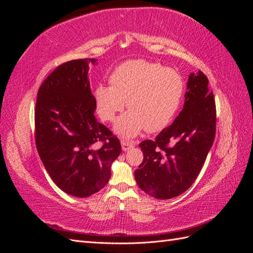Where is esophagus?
Returning <instances> with one entry per match:
<instances>
[{
    "instance_id": "1",
    "label": "esophagus",
    "mask_w": 253,
    "mask_h": 253,
    "mask_svg": "<svg viewBox=\"0 0 253 253\" xmlns=\"http://www.w3.org/2000/svg\"><path fill=\"white\" fill-rule=\"evenodd\" d=\"M135 141L133 140H126V139H122L121 140V147H122V150L124 151H127L128 149L133 148L135 145Z\"/></svg>"
}]
</instances>
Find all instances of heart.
Here are the masks:
<instances>
[{
  "label": "heart",
  "mask_w": 253,
  "mask_h": 253,
  "mask_svg": "<svg viewBox=\"0 0 253 253\" xmlns=\"http://www.w3.org/2000/svg\"><path fill=\"white\" fill-rule=\"evenodd\" d=\"M111 85L95 88L96 110L104 121H113L117 113L129 110L116 121L119 135L134 137L142 129L155 133L164 129L177 113L185 94L181 76L171 68L144 60L120 64L110 77Z\"/></svg>",
  "instance_id": "heart-1"
}]
</instances>
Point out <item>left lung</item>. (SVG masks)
I'll return each instance as SVG.
<instances>
[{
    "mask_svg": "<svg viewBox=\"0 0 253 253\" xmlns=\"http://www.w3.org/2000/svg\"><path fill=\"white\" fill-rule=\"evenodd\" d=\"M208 83L203 72L190 74L177 118L154 140L139 143L143 160L135 179L147 194L158 200L178 196L200 174L216 131L215 101Z\"/></svg>",
    "mask_w": 253,
    "mask_h": 253,
    "instance_id": "8db88e82",
    "label": "left lung"
}]
</instances>
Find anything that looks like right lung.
I'll return each instance as SVG.
<instances>
[{
    "mask_svg": "<svg viewBox=\"0 0 253 253\" xmlns=\"http://www.w3.org/2000/svg\"><path fill=\"white\" fill-rule=\"evenodd\" d=\"M96 59L59 65L38 91L35 131L38 153L50 178L65 193L87 197L111 177L121 152L119 139L95 117V98L87 79Z\"/></svg>",
    "mask_w": 253,
    "mask_h": 253,
    "instance_id": "obj_1",
    "label": "right lung"
}]
</instances>
